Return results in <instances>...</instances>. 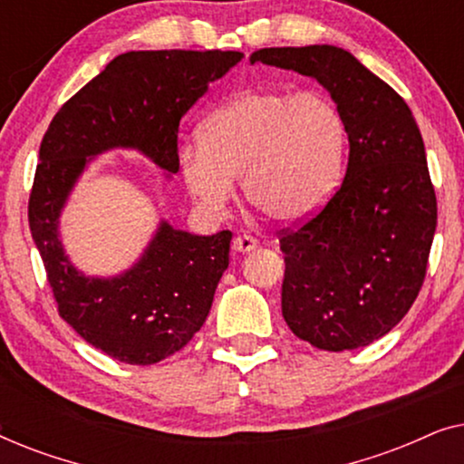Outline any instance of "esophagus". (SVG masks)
I'll return each mask as SVG.
<instances>
[{
    "mask_svg": "<svg viewBox=\"0 0 464 464\" xmlns=\"http://www.w3.org/2000/svg\"><path fill=\"white\" fill-rule=\"evenodd\" d=\"M232 246H234V251H238V253H251V251L257 249L259 243L253 237H246V234H245V237L234 238Z\"/></svg>",
    "mask_w": 464,
    "mask_h": 464,
    "instance_id": "34e87169",
    "label": "esophagus"
}]
</instances>
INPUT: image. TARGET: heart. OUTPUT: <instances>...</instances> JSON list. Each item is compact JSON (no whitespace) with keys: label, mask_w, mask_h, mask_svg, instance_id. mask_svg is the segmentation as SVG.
Returning a JSON list of instances; mask_svg holds the SVG:
<instances>
[{"label":"heart","mask_w":464,"mask_h":464,"mask_svg":"<svg viewBox=\"0 0 464 464\" xmlns=\"http://www.w3.org/2000/svg\"><path fill=\"white\" fill-rule=\"evenodd\" d=\"M346 145V120L323 94L246 91L202 122L200 139L181 145L179 170L208 211H224L234 179L243 177L253 207L281 224H295L334 196Z\"/></svg>","instance_id":"b5f03b06"}]
</instances>
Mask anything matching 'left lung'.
Here are the masks:
<instances>
[{
	"mask_svg": "<svg viewBox=\"0 0 464 464\" xmlns=\"http://www.w3.org/2000/svg\"><path fill=\"white\" fill-rule=\"evenodd\" d=\"M253 63L314 78L348 129L344 181L297 230H285L283 316L321 351H354L408 314L437 226L420 129L392 88L335 46L262 48Z\"/></svg>",
	"mask_w": 464,
	"mask_h": 464,
	"instance_id": "left-lung-1",
	"label": "left lung"
}]
</instances>
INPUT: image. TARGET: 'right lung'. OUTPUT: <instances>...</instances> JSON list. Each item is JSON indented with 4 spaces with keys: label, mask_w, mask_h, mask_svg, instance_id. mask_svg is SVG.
Returning <instances> with one entry per match:
<instances>
[{
    "label": "right lung",
    "mask_w": 464,
    "mask_h": 464,
    "mask_svg": "<svg viewBox=\"0 0 464 464\" xmlns=\"http://www.w3.org/2000/svg\"><path fill=\"white\" fill-rule=\"evenodd\" d=\"M243 53L137 50L113 59L56 111L40 145L29 227L59 314L99 351L151 365L181 351L207 321L232 232L196 237L160 221L141 257L118 276H86L59 237L69 194L94 156L137 150L167 177L179 170L177 132L189 107Z\"/></svg>",
    "instance_id": "add662e5"
}]
</instances>
